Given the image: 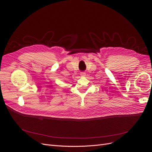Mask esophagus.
I'll return each mask as SVG.
<instances>
[{"label":"esophagus","mask_w":152,"mask_h":152,"mask_svg":"<svg viewBox=\"0 0 152 152\" xmlns=\"http://www.w3.org/2000/svg\"><path fill=\"white\" fill-rule=\"evenodd\" d=\"M85 76H86V73H85V72L80 73V76L81 77H85Z\"/></svg>","instance_id":"esophagus-1"}]
</instances>
